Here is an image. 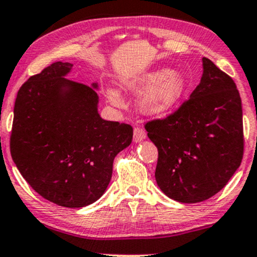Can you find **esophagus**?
I'll use <instances>...</instances> for the list:
<instances>
[{"label":"esophagus","instance_id":"esophagus-1","mask_svg":"<svg viewBox=\"0 0 257 257\" xmlns=\"http://www.w3.org/2000/svg\"><path fill=\"white\" fill-rule=\"evenodd\" d=\"M146 137H147V134H146V131H144L143 128L135 127V130H134V141L136 142V143H138V142L146 140Z\"/></svg>","mask_w":257,"mask_h":257}]
</instances>
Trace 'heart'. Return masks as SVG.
Returning <instances> with one entry per match:
<instances>
[{
  "label": "heart",
  "instance_id": "heart-1",
  "mask_svg": "<svg viewBox=\"0 0 257 257\" xmlns=\"http://www.w3.org/2000/svg\"><path fill=\"white\" fill-rule=\"evenodd\" d=\"M123 86L132 92H141L147 89L140 97V108L149 115H159L172 109L182 99L188 81L180 72L159 68L125 81ZM105 96L111 104L122 107V98L116 89H107Z\"/></svg>",
  "mask_w": 257,
  "mask_h": 257
}]
</instances>
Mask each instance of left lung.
Returning <instances> with one entry per match:
<instances>
[{
  "instance_id": "obj_1",
  "label": "left lung",
  "mask_w": 257,
  "mask_h": 257,
  "mask_svg": "<svg viewBox=\"0 0 257 257\" xmlns=\"http://www.w3.org/2000/svg\"><path fill=\"white\" fill-rule=\"evenodd\" d=\"M190 98L165 119L146 123L159 150L155 178L182 203L206 201L221 190L243 159L242 99L230 75L207 57Z\"/></svg>"
}]
</instances>
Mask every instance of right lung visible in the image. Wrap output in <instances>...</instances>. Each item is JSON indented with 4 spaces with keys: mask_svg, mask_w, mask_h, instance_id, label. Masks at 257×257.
<instances>
[{
    "mask_svg": "<svg viewBox=\"0 0 257 257\" xmlns=\"http://www.w3.org/2000/svg\"><path fill=\"white\" fill-rule=\"evenodd\" d=\"M73 65L54 62L18 91L11 135L14 164L45 200L81 208L104 194L113 161L132 142L127 123L99 116L98 95L66 75Z\"/></svg>",
    "mask_w": 257,
    "mask_h": 257,
    "instance_id": "obj_1",
    "label": "right lung"
}]
</instances>
